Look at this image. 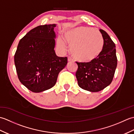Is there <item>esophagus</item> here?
<instances>
[{"label": "esophagus", "mask_w": 134, "mask_h": 134, "mask_svg": "<svg viewBox=\"0 0 134 134\" xmlns=\"http://www.w3.org/2000/svg\"><path fill=\"white\" fill-rule=\"evenodd\" d=\"M72 60H73L71 58V57H68V62H72Z\"/></svg>", "instance_id": "obj_1"}]
</instances>
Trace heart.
I'll return each instance as SVG.
<instances>
[{
	"instance_id": "obj_1",
	"label": "heart",
	"mask_w": 134,
	"mask_h": 134,
	"mask_svg": "<svg viewBox=\"0 0 134 134\" xmlns=\"http://www.w3.org/2000/svg\"><path fill=\"white\" fill-rule=\"evenodd\" d=\"M72 55L78 61L89 62L100 55L103 48V38L101 33L93 28L80 26L74 28L65 35ZM58 46L63 52L66 45L62 39L58 40Z\"/></svg>"
}]
</instances>
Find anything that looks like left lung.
<instances>
[{"label": "left lung", "instance_id": "8db88e82", "mask_svg": "<svg viewBox=\"0 0 134 134\" xmlns=\"http://www.w3.org/2000/svg\"><path fill=\"white\" fill-rule=\"evenodd\" d=\"M104 40L102 52L97 58L87 63L76 62L79 86L92 92H97L111 83L117 67L116 46L105 31L99 29Z\"/></svg>", "mask_w": 134, "mask_h": 134}]
</instances>
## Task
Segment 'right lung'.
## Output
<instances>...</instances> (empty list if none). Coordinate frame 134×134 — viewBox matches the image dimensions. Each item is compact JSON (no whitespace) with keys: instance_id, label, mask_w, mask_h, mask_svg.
<instances>
[{"instance_id":"add662e5","label":"right lung","mask_w":134,"mask_h":134,"mask_svg":"<svg viewBox=\"0 0 134 134\" xmlns=\"http://www.w3.org/2000/svg\"><path fill=\"white\" fill-rule=\"evenodd\" d=\"M55 24L40 25L21 39L14 55L18 77L29 90L40 93L55 86L67 58L56 56Z\"/></svg>"}]
</instances>
